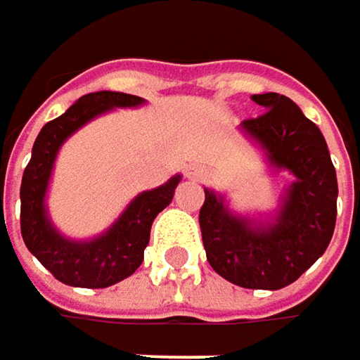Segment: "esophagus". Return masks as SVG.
Returning a JSON list of instances; mask_svg holds the SVG:
<instances>
[{"mask_svg":"<svg viewBox=\"0 0 360 360\" xmlns=\"http://www.w3.org/2000/svg\"><path fill=\"white\" fill-rule=\"evenodd\" d=\"M185 175H187V179H191V181H198L200 177H202L200 169H195V167H189V169L185 171Z\"/></svg>","mask_w":360,"mask_h":360,"instance_id":"esophagus-1","label":"esophagus"}]
</instances>
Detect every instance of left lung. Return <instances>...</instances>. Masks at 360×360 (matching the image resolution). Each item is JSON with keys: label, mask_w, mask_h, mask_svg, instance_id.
<instances>
[{"label": "left lung", "mask_w": 360, "mask_h": 360, "mask_svg": "<svg viewBox=\"0 0 360 360\" xmlns=\"http://www.w3.org/2000/svg\"><path fill=\"white\" fill-rule=\"evenodd\" d=\"M252 100L266 112L244 120L240 135L262 152L273 173L288 171L294 179L264 219L236 214L223 193L204 187L200 229L206 258L221 277L250 290H281L327 250L338 179L319 127L290 98L260 94Z\"/></svg>", "instance_id": "obj_1"}]
</instances>
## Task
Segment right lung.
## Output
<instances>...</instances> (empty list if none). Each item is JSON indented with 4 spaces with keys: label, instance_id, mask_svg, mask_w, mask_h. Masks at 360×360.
<instances>
[{
    "label": "right lung",
    "instance_id": "obj_1",
    "mask_svg": "<svg viewBox=\"0 0 360 360\" xmlns=\"http://www.w3.org/2000/svg\"><path fill=\"white\" fill-rule=\"evenodd\" d=\"M146 100L120 91H96L79 98L62 116L37 135L31 162L20 185V231L29 252L62 283L75 288H108L133 275L143 262L150 229L179 185L175 175L156 189L137 193L106 231L91 240L62 236L49 219L45 198L53 165L64 141L89 120L114 108H137Z\"/></svg>",
    "mask_w": 360,
    "mask_h": 360
}]
</instances>
